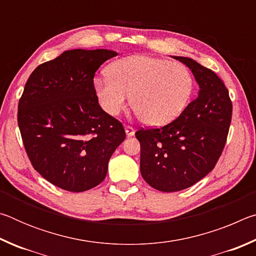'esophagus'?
Returning <instances> with one entry per match:
<instances>
[{
    "label": "esophagus",
    "mask_w": 256,
    "mask_h": 256,
    "mask_svg": "<svg viewBox=\"0 0 256 256\" xmlns=\"http://www.w3.org/2000/svg\"><path fill=\"white\" fill-rule=\"evenodd\" d=\"M125 133H126L128 136H133L134 133H136V130H134L132 126H125Z\"/></svg>",
    "instance_id": "obj_1"
}]
</instances>
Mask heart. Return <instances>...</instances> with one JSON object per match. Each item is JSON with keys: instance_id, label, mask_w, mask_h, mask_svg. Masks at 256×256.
I'll use <instances>...</instances> for the list:
<instances>
[{"instance_id": "1", "label": "heart", "mask_w": 256, "mask_h": 256, "mask_svg": "<svg viewBox=\"0 0 256 256\" xmlns=\"http://www.w3.org/2000/svg\"><path fill=\"white\" fill-rule=\"evenodd\" d=\"M107 76L94 81V92L104 110L118 116L126 108L131 96L134 112L149 126L172 123L185 110L192 98L194 79L183 64L133 55L115 60Z\"/></svg>"}]
</instances>
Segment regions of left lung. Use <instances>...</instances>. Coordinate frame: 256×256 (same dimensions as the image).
<instances>
[{
	"instance_id": "8db88e82",
	"label": "left lung",
	"mask_w": 256,
	"mask_h": 256,
	"mask_svg": "<svg viewBox=\"0 0 256 256\" xmlns=\"http://www.w3.org/2000/svg\"><path fill=\"white\" fill-rule=\"evenodd\" d=\"M192 71L198 97L172 123L138 130L140 170L162 192H177L198 183L214 170L226 144L232 105L222 80L210 68L184 56H172Z\"/></svg>"
}]
</instances>
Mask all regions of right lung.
Segmentation results:
<instances>
[{"instance_id":"1","label":"right lung","mask_w":256,"mask_h":256,"mask_svg":"<svg viewBox=\"0 0 256 256\" xmlns=\"http://www.w3.org/2000/svg\"><path fill=\"white\" fill-rule=\"evenodd\" d=\"M118 53L66 50L30 74L18 125L32 166L50 183L84 192L105 180L108 162L125 140L123 125L99 106L94 73Z\"/></svg>"}]
</instances>
